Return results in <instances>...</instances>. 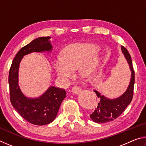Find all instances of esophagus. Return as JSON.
Here are the masks:
<instances>
[{"instance_id": "obj_1", "label": "esophagus", "mask_w": 146, "mask_h": 146, "mask_svg": "<svg viewBox=\"0 0 146 146\" xmlns=\"http://www.w3.org/2000/svg\"><path fill=\"white\" fill-rule=\"evenodd\" d=\"M81 91H82L81 88L78 87V86H74V87L71 89V92L73 94H75V95H78V94L81 92Z\"/></svg>"}]
</instances>
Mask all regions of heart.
Segmentation results:
<instances>
[{"label": "heart", "instance_id": "heart-1", "mask_svg": "<svg viewBox=\"0 0 146 146\" xmlns=\"http://www.w3.org/2000/svg\"><path fill=\"white\" fill-rule=\"evenodd\" d=\"M97 51V47L91 44L76 42L70 44L63 49L62 55H57L53 58L54 70L58 77L63 80L72 77L75 70L80 67L82 75L89 76L99 64V56L94 55Z\"/></svg>", "mask_w": 146, "mask_h": 146}]
</instances>
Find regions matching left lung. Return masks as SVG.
<instances>
[{
	"label": "left lung",
	"instance_id": "obj_1",
	"mask_svg": "<svg viewBox=\"0 0 146 146\" xmlns=\"http://www.w3.org/2000/svg\"><path fill=\"white\" fill-rule=\"evenodd\" d=\"M122 52L126 59L131 70V78L127 90L122 95L117 98L111 99L102 95L97 90H93L100 98L97 108L95 109L92 114L90 115L91 120L95 122L102 123L112 121L122 114L132 100L134 90L135 71L133 68L131 57L126 48L121 47Z\"/></svg>",
	"mask_w": 146,
	"mask_h": 146
}]
</instances>
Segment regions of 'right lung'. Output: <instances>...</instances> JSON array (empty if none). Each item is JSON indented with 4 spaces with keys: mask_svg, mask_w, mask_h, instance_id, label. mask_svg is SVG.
Instances as JSON below:
<instances>
[{
    "mask_svg": "<svg viewBox=\"0 0 146 146\" xmlns=\"http://www.w3.org/2000/svg\"><path fill=\"white\" fill-rule=\"evenodd\" d=\"M50 38L51 36L38 37L22 48L13 59L9 73L11 105L26 120L38 125L48 124L55 120L66 92L62 89L50 86L40 97H26L19 84V70L21 62L25 55L33 52H51L53 46Z\"/></svg>",
    "mask_w": 146,
    "mask_h": 146,
    "instance_id": "right-lung-1",
    "label": "right lung"
}]
</instances>
